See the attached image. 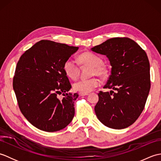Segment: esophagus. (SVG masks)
Masks as SVG:
<instances>
[{
    "label": "esophagus",
    "instance_id": "esophagus-1",
    "mask_svg": "<svg viewBox=\"0 0 161 161\" xmlns=\"http://www.w3.org/2000/svg\"><path fill=\"white\" fill-rule=\"evenodd\" d=\"M79 94H80V96H86V95H88V93H80Z\"/></svg>",
    "mask_w": 161,
    "mask_h": 161
}]
</instances>
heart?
Instances as JSON below:
<instances>
[{"instance_id": "1", "label": "heart", "mask_w": 161, "mask_h": 161, "mask_svg": "<svg viewBox=\"0 0 161 161\" xmlns=\"http://www.w3.org/2000/svg\"><path fill=\"white\" fill-rule=\"evenodd\" d=\"M79 60L84 65L92 66L91 75H103L105 74V68L102 66V60L96 54L91 53H84L80 54ZM63 69L66 76L75 80L79 75V68L74 59L68 58L64 64ZM101 84L100 79L94 77L90 79H81L73 84L74 89L80 93H88L93 91L95 88L99 86Z\"/></svg>"}]
</instances>
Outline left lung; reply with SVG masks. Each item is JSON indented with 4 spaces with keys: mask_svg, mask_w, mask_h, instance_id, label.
<instances>
[{
    "mask_svg": "<svg viewBox=\"0 0 161 161\" xmlns=\"http://www.w3.org/2000/svg\"><path fill=\"white\" fill-rule=\"evenodd\" d=\"M93 52L107 56L111 73L100 91L95 112L102 124L114 129L128 127L141 114L150 90L148 57L141 47L129 38H111L92 47Z\"/></svg>",
    "mask_w": 161,
    "mask_h": 161,
    "instance_id": "8db88e82",
    "label": "left lung"
}]
</instances>
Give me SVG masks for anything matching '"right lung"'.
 <instances>
[{
	"label": "right lung",
	"mask_w": 161,
	"mask_h": 161,
	"mask_svg": "<svg viewBox=\"0 0 161 161\" xmlns=\"http://www.w3.org/2000/svg\"><path fill=\"white\" fill-rule=\"evenodd\" d=\"M78 47L42 40L26 50L16 65L13 88L20 111L40 130L57 131L70 124L79 95L69 91L71 84L64 64ZM62 94L59 98L58 94Z\"/></svg>",
	"instance_id": "1"
}]
</instances>
